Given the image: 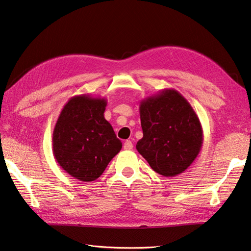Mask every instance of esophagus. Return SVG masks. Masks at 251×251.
<instances>
[{"mask_svg":"<svg viewBox=\"0 0 251 251\" xmlns=\"http://www.w3.org/2000/svg\"><path fill=\"white\" fill-rule=\"evenodd\" d=\"M123 148H124L125 150H130V149H133V143H131L130 140H126V141H124V145H123Z\"/></svg>","mask_w":251,"mask_h":251,"instance_id":"1","label":"esophagus"}]
</instances>
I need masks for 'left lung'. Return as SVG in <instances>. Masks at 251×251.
<instances>
[{
  "mask_svg": "<svg viewBox=\"0 0 251 251\" xmlns=\"http://www.w3.org/2000/svg\"><path fill=\"white\" fill-rule=\"evenodd\" d=\"M143 138L136 149L163 176L185 171L197 159L203 129L191 104L176 90L165 89L139 105Z\"/></svg>",
  "mask_w": 251,
  "mask_h": 251,
  "instance_id": "1",
  "label": "left lung"
}]
</instances>
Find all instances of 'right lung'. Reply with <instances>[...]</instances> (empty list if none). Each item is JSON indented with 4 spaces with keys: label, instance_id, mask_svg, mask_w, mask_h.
Masks as SVG:
<instances>
[{
    "label": "right lung",
    "instance_id": "right-lung-1",
    "mask_svg": "<svg viewBox=\"0 0 251 251\" xmlns=\"http://www.w3.org/2000/svg\"><path fill=\"white\" fill-rule=\"evenodd\" d=\"M106 104L104 98L75 95L63 106L54 125V159L75 179L97 180L121 151L122 141L104 117Z\"/></svg>",
    "mask_w": 251,
    "mask_h": 251
}]
</instances>
